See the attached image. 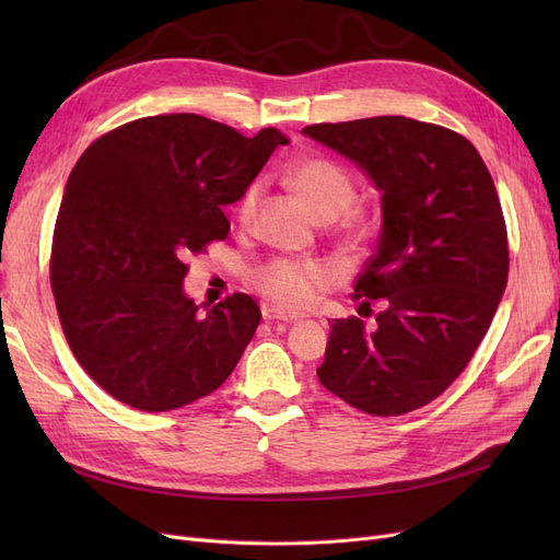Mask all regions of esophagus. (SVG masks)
Returning a JSON list of instances; mask_svg holds the SVG:
<instances>
[{"label": "esophagus", "mask_w": 560, "mask_h": 560, "mask_svg": "<svg viewBox=\"0 0 560 560\" xmlns=\"http://www.w3.org/2000/svg\"><path fill=\"white\" fill-rule=\"evenodd\" d=\"M261 315L268 322L270 319H273V322H296V319H301L299 313H290V311H282V308H276V306H264Z\"/></svg>", "instance_id": "34e87169"}]
</instances>
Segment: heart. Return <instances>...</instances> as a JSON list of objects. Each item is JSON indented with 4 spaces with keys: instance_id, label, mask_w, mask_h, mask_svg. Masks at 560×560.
<instances>
[{
    "instance_id": "1",
    "label": "heart",
    "mask_w": 560,
    "mask_h": 560,
    "mask_svg": "<svg viewBox=\"0 0 560 560\" xmlns=\"http://www.w3.org/2000/svg\"><path fill=\"white\" fill-rule=\"evenodd\" d=\"M287 184L306 206L329 222L336 219L350 233L362 229V217L348 210L354 200V182L341 165L322 156H301L287 165ZM259 184H249L235 202V219L247 226L257 210ZM252 284L276 306L303 308L331 284V270L313 259L276 257L252 270Z\"/></svg>"
}]
</instances>
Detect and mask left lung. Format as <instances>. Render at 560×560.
<instances>
[{
    "mask_svg": "<svg viewBox=\"0 0 560 560\" xmlns=\"http://www.w3.org/2000/svg\"><path fill=\"white\" fill-rule=\"evenodd\" d=\"M303 132L343 154L383 194V229L354 280L360 313L331 322L317 378L369 416H404L463 374L504 294L510 243L474 144L406 116L315 124Z\"/></svg>",
    "mask_w": 560,
    "mask_h": 560,
    "instance_id": "8db88e82",
    "label": "left lung"
}]
</instances>
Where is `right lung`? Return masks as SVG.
<instances>
[{"instance_id":"right-lung-1","label":"right lung","mask_w":560,"mask_h":560,"mask_svg":"<svg viewBox=\"0 0 560 560\" xmlns=\"http://www.w3.org/2000/svg\"><path fill=\"white\" fill-rule=\"evenodd\" d=\"M287 138H245L198 114H161L97 138L67 179L50 247V290L83 371L132 409L206 397L238 364L259 306L231 294L200 313L184 259L229 235L222 212Z\"/></svg>"}]
</instances>
